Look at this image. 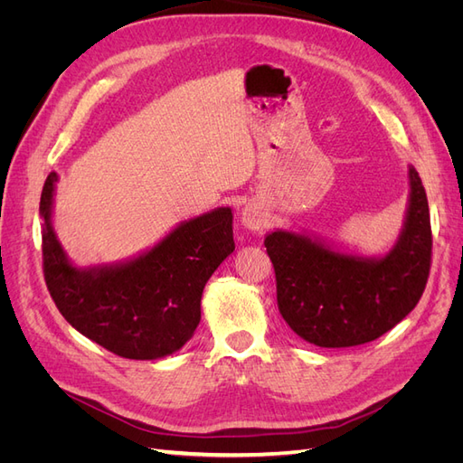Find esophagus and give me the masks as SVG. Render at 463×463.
Wrapping results in <instances>:
<instances>
[{"mask_svg": "<svg viewBox=\"0 0 463 463\" xmlns=\"http://www.w3.org/2000/svg\"><path fill=\"white\" fill-rule=\"evenodd\" d=\"M241 223L249 232H262L269 223V213L260 203H247L241 210Z\"/></svg>", "mask_w": 463, "mask_h": 463, "instance_id": "esophagus-1", "label": "esophagus"}]
</instances>
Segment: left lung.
<instances>
[{"label":"left lung","instance_id":"left-lung-1","mask_svg":"<svg viewBox=\"0 0 463 463\" xmlns=\"http://www.w3.org/2000/svg\"><path fill=\"white\" fill-rule=\"evenodd\" d=\"M408 204L398 240L383 255H363L303 230L266 233L288 326L318 347L376 340L421 299L430 269V216L425 187L408 165Z\"/></svg>","mask_w":463,"mask_h":463}]
</instances>
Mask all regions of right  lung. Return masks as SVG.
I'll return each instance as SVG.
<instances>
[{
    "label": "right lung",
    "mask_w": 463,
    "mask_h": 463,
    "mask_svg": "<svg viewBox=\"0 0 463 463\" xmlns=\"http://www.w3.org/2000/svg\"><path fill=\"white\" fill-rule=\"evenodd\" d=\"M58 181L55 172L46 177L40 216L44 276L60 313L77 332L125 359L179 352L201 322L206 282L235 249L232 208L179 222L129 259L77 266L53 230Z\"/></svg>",
    "instance_id": "1"
}]
</instances>
